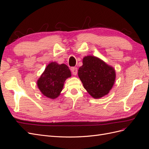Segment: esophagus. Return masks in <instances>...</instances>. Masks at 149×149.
Returning <instances> with one entry per match:
<instances>
[{
    "instance_id": "34e87169",
    "label": "esophagus",
    "mask_w": 149,
    "mask_h": 149,
    "mask_svg": "<svg viewBox=\"0 0 149 149\" xmlns=\"http://www.w3.org/2000/svg\"><path fill=\"white\" fill-rule=\"evenodd\" d=\"M71 71L74 75H76L78 73V68L76 67H73L71 68Z\"/></svg>"
}]
</instances>
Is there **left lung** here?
<instances>
[{"label":"left lung","instance_id":"left-lung-1","mask_svg":"<svg viewBox=\"0 0 149 149\" xmlns=\"http://www.w3.org/2000/svg\"><path fill=\"white\" fill-rule=\"evenodd\" d=\"M78 73L84 89L94 99L107 95L113 87L116 77L113 67L92 55L83 58V65Z\"/></svg>","mask_w":149,"mask_h":149}]
</instances>
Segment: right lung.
Returning a JSON list of instances; mask_svg holds the SVG:
<instances>
[{"mask_svg": "<svg viewBox=\"0 0 149 149\" xmlns=\"http://www.w3.org/2000/svg\"><path fill=\"white\" fill-rule=\"evenodd\" d=\"M71 76L68 66L53 61L47 66L37 80V86L43 96L55 100L60 96L66 79Z\"/></svg>", "mask_w": 149, "mask_h": 149, "instance_id": "add662e5", "label": "right lung"}]
</instances>
